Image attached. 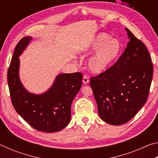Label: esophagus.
I'll list each match as a JSON object with an SVG mask.
<instances>
[{"instance_id":"34e87169","label":"esophagus","mask_w":158,"mask_h":158,"mask_svg":"<svg viewBox=\"0 0 158 158\" xmlns=\"http://www.w3.org/2000/svg\"><path fill=\"white\" fill-rule=\"evenodd\" d=\"M89 79L88 78V77L86 75H84V78H83V83H84V84H89Z\"/></svg>"}]
</instances>
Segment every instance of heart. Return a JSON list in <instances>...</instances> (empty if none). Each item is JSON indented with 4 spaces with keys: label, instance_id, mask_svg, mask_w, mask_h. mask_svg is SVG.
<instances>
[{
    "label": "heart",
    "instance_id": "obj_1",
    "mask_svg": "<svg viewBox=\"0 0 158 158\" xmlns=\"http://www.w3.org/2000/svg\"><path fill=\"white\" fill-rule=\"evenodd\" d=\"M121 51V44L116 39L109 35L99 33L90 43L82 49L84 55L95 53L90 58L88 66L92 73H102L106 70L118 58Z\"/></svg>",
    "mask_w": 158,
    "mask_h": 158
}]
</instances>
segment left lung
Segmentation results:
<instances>
[{"label":"left lung","mask_w":158,"mask_h":158,"mask_svg":"<svg viewBox=\"0 0 158 158\" xmlns=\"http://www.w3.org/2000/svg\"><path fill=\"white\" fill-rule=\"evenodd\" d=\"M125 30L130 41L123 53L113 66L90 81L99 116L114 125L126 123L146 103L153 73L146 46L129 29Z\"/></svg>","instance_id":"obj_1"}]
</instances>
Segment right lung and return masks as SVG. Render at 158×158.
Segmentation results:
<instances>
[{"mask_svg":"<svg viewBox=\"0 0 158 158\" xmlns=\"http://www.w3.org/2000/svg\"><path fill=\"white\" fill-rule=\"evenodd\" d=\"M31 40V36H26L18 42L7 71L12 103L16 111L34 129L56 132L70 121L71 105L81 87L83 75L80 73L60 74L46 92L40 95L28 92L19 76V56Z\"/></svg>","mask_w":158,"mask_h":158,"instance_id":"1","label":"right lung"}]
</instances>
